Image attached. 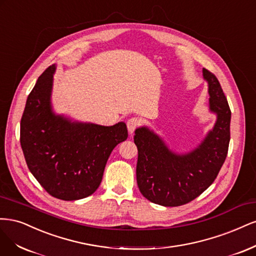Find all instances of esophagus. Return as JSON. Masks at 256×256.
<instances>
[{
  "instance_id": "1",
  "label": "esophagus",
  "mask_w": 256,
  "mask_h": 256,
  "mask_svg": "<svg viewBox=\"0 0 256 256\" xmlns=\"http://www.w3.org/2000/svg\"><path fill=\"white\" fill-rule=\"evenodd\" d=\"M142 124V120L139 118H130L126 121V126H128V133L130 134H133L134 130Z\"/></svg>"
}]
</instances>
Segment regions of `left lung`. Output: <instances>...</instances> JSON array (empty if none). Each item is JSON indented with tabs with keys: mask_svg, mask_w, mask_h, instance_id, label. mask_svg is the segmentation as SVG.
Segmentation results:
<instances>
[{
	"mask_svg": "<svg viewBox=\"0 0 256 256\" xmlns=\"http://www.w3.org/2000/svg\"><path fill=\"white\" fill-rule=\"evenodd\" d=\"M210 108L217 114L212 130L187 155H176L149 128H137L134 142L138 149L137 184L148 200L162 206H180L194 200L217 178L230 144V110L219 80L208 69Z\"/></svg>",
	"mask_w": 256,
	"mask_h": 256,
	"instance_id": "1",
	"label": "left lung"
}]
</instances>
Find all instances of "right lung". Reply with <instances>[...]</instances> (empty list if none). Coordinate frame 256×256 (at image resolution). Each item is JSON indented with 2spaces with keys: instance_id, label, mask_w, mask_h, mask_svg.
Instances as JSON below:
<instances>
[{
  "instance_id": "obj_1",
  "label": "right lung",
  "mask_w": 256,
  "mask_h": 256,
  "mask_svg": "<svg viewBox=\"0 0 256 256\" xmlns=\"http://www.w3.org/2000/svg\"><path fill=\"white\" fill-rule=\"evenodd\" d=\"M55 66L38 78L28 96L20 124L26 164L46 192L64 201L92 194L114 148L128 138L126 123L102 126L56 116L50 96Z\"/></svg>"
}]
</instances>
